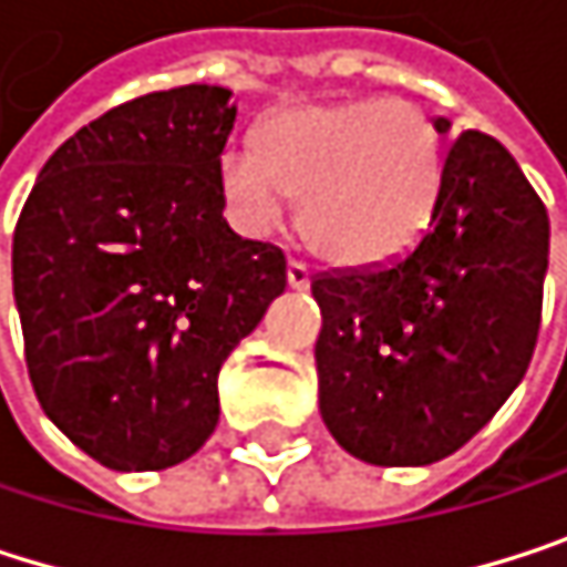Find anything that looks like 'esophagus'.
<instances>
[{
    "label": "esophagus",
    "mask_w": 567,
    "mask_h": 567,
    "mask_svg": "<svg viewBox=\"0 0 567 567\" xmlns=\"http://www.w3.org/2000/svg\"><path fill=\"white\" fill-rule=\"evenodd\" d=\"M286 278H289V286H292V289H309V268H306V261L289 258V265H286Z\"/></svg>",
    "instance_id": "obj_1"
}]
</instances>
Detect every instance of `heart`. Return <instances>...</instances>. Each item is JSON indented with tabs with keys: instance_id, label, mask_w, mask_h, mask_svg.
Wrapping results in <instances>:
<instances>
[{
	"instance_id": "obj_1",
	"label": "heart",
	"mask_w": 567,
	"mask_h": 567,
	"mask_svg": "<svg viewBox=\"0 0 567 567\" xmlns=\"http://www.w3.org/2000/svg\"><path fill=\"white\" fill-rule=\"evenodd\" d=\"M442 135L412 99L306 102L268 115L255 152H228L218 188L235 221L265 235L299 202L309 248L342 265L405 251L432 218Z\"/></svg>"
}]
</instances>
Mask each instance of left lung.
Here are the masks:
<instances>
[{
	"instance_id": "obj_1",
	"label": "left lung",
	"mask_w": 567,
	"mask_h": 567,
	"mask_svg": "<svg viewBox=\"0 0 567 567\" xmlns=\"http://www.w3.org/2000/svg\"><path fill=\"white\" fill-rule=\"evenodd\" d=\"M545 268V202L498 138L465 128L402 258L312 278L319 409L336 442L385 468L458 452L528 372Z\"/></svg>"
}]
</instances>
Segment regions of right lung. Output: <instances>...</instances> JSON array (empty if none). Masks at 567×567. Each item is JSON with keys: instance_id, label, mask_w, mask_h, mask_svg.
<instances>
[{"instance_id": "right-lung-1", "label": "right lung", "mask_w": 567, "mask_h": 567, "mask_svg": "<svg viewBox=\"0 0 567 567\" xmlns=\"http://www.w3.org/2000/svg\"><path fill=\"white\" fill-rule=\"evenodd\" d=\"M231 92L109 109L42 165L12 292L42 412L99 465L158 472L218 425V369L286 292V255L221 218Z\"/></svg>"}]
</instances>
